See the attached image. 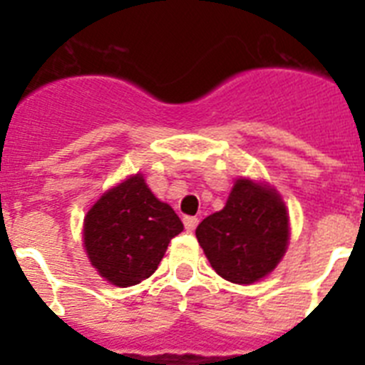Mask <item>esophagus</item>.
I'll list each match as a JSON object with an SVG mask.
<instances>
[{
	"label": "esophagus",
	"instance_id": "34e87169",
	"mask_svg": "<svg viewBox=\"0 0 365 365\" xmlns=\"http://www.w3.org/2000/svg\"><path fill=\"white\" fill-rule=\"evenodd\" d=\"M199 225V219L197 217H192V215H186L185 217V228L188 232H192V230H195V227H197Z\"/></svg>",
	"mask_w": 365,
	"mask_h": 365
}]
</instances>
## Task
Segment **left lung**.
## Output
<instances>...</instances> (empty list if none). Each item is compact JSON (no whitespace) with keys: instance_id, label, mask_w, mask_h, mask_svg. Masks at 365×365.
Instances as JSON below:
<instances>
[{"instance_id":"8db88e82","label":"left lung","mask_w":365,"mask_h":365,"mask_svg":"<svg viewBox=\"0 0 365 365\" xmlns=\"http://www.w3.org/2000/svg\"><path fill=\"white\" fill-rule=\"evenodd\" d=\"M199 245L212 269L232 283L250 285L276 269L289 245V215L276 190L235 180L221 212L199 222Z\"/></svg>"}]
</instances>
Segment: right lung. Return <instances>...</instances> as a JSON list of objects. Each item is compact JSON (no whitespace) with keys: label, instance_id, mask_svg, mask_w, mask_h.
Listing matches in <instances>:
<instances>
[{"label":"right lung","instance_id":"add662e5","mask_svg":"<svg viewBox=\"0 0 365 365\" xmlns=\"http://www.w3.org/2000/svg\"><path fill=\"white\" fill-rule=\"evenodd\" d=\"M180 232L179 215L137 173L108 190L87 212L83 247L102 278L131 287L157 270L168 243Z\"/></svg>","mask_w":365,"mask_h":365}]
</instances>
